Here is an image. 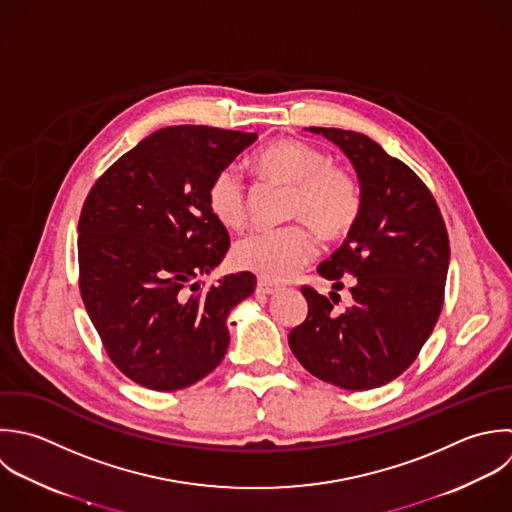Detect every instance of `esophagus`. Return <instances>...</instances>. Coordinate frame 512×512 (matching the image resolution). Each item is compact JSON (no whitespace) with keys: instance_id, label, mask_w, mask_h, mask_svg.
Here are the masks:
<instances>
[{"instance_id":"34e87169","label":"esophagus","mask_w":512,"mask_h":512,"mask_svg":"<svg viewBox=\"0 0 512 512\" xmlns=\"http://www.w3.org/2000/svg\"><path fill=\"white\" fill-rule=\"evenodd\" d=\"M277 291H279V287L273 285V283H269V281H259V283H257V293H259V295H275Z\"/></svg>"}]
</instances>
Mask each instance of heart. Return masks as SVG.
<instances>
[{
	"label": "heart",
	"instance_id": "b5f03b06",
	"mask_svg": "<svg viewBox=\"0 0 512 512\" xmlns=\"http://www.w3.org/2000/svg\"><path fill=\"white\" fill-rule=\"evenodd\" d=\"M255 171L269 181L289 187L287 213L305 219L319 235H345L359 217L361 191L355 177L329 163V157L299 139H281L253 159ZM211 215L227 229H241L247 221L245 185L235 167L221 169L207 191ZM313 235L301 227L255 231L233 247V263L263 279L285 281L315 255Z\"/></svg>",
	"mask_w": 512,
	"mask_h": 512
}]
</instances>
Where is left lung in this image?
Returning <instances> with one entry per match:
<instances>
[{"label": "left lung", "mask_w": 512, "mask_h": 512, "mask_svg": "<svg viewBox=\"0 0 512 512\" xmlns=\"http://www.w3.org/2000/svg\"><path fill=\"white\" fill-rule=\"evenodd\" d=\"M351 161L361 211L343 245L317 271L352 285V305L339 314L330 299L303 287L307 319L289 347L317 379L349 391L391 383L411 367L443 309L449 235L441 211L417 173L371 137L335 127H309Z\"/></svg>", "instance_id": "obj_1"}]
</instances>
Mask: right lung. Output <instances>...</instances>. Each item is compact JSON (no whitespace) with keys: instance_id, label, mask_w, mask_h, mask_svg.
Returning a JSON list of instances; mask_svg holds the SVG:
<instances>
[{"instance_id":"1","label":"right lung","mask_w":512,"mask_h":512,"mask_svg":"<svg viewBox=\"0 0 512 512\" xmlns=\"http://www.w3.org/2000/svg\"><path fill=\"white\" fill-rule=\"evenodd\" d=\"M255 141L257 133L207 125L159 129L119 157L83 203L81 297L109 359L141 387L185 389L227 353V317L257 279L241 271L199 281L229 249L207 191Z\"/></svg>"}]
</instances>
